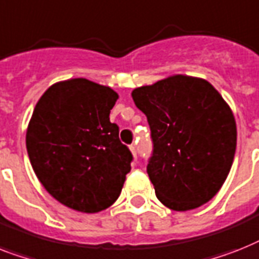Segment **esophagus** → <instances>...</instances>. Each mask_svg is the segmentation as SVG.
Listing matches in <instances>:
<instances>
[{
  "label": "esophagus",
  "mask_w": 259,
  "mask_h": 259,
  "mask_svg": "<svg viewBox=\"0 0 259 259\" xmlns=\"http://www.w3.org/2000/svg\"><path fill=\"white\" fill-rule=\"evenodd\" d=\"M130 151H132V154H133L134 158H137V149H136V145H130Z\"/></svg>",
  "instance_id": "obj_1"
}]
</instances>
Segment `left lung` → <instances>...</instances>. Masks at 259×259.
I'll list each match as a JSON object with an SVG mask.
<instances>
[{
    "instance_id": "obj_1",
    "label": "left lung",
    "mask_w": 259,
    "mask_h": 259,
    "mask_svg": "<svg viewBox=\"0 0 259 259\" xmlns=\"http://www.w3.org/2000/svg\"><path fill=\"white\" fill-rule=\"evenodd\" d=\"M132 97L151 130L148 174L157 198L176 211L209 202L228 178L237 146L226 101L206 79L184 74L137 88Z\"/></svg>"
}]
</instances>
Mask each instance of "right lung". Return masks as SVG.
Returning a JSON list of instances; mask_svg holds the SVG:
<instances>
[{
	"mask_svg": "<svg viewBox=\"0 0 259 259\" xmlns=\"http://www.w3.org/2000/svg\"><path fill=\"white\" fill-rule=\"evenodd\" d=\"M118 94L86 78L52 85L35 105L26 149L53 198L81 213L108 209L121 194L133 155L110 122Z\"/></svg>",
	"mask_w": 259,
	"mask_h": 259,
	"instance_id": "obj_1",
	"label": "right lung"
}]
</instances>
